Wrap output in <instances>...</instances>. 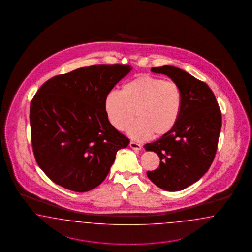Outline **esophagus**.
Returning a JSON list of instances; mask_svg holds the SVG:
<instances>
[{
  "label": "esophagus",
  "mask_w": 252,
  "mask_h": 252,
  "mask_svg": "<svg viewBox=\"0 0 252 252\" xmlns=\"http://www.w3.org/2000/svg\"><path fill=\"white\" fill-rule=\"evenodd\" d=\"M129 146L130 148H131V149H133V150H137V151L141 150V145H140V144H138V143H136V142L131 141L129 143Z\"/></svg>",
  "instance_id": "1"
}]
</instances>
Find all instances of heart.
I'll return each mask as SVG.
<instances>
[{
	"label": "heart",
	"instance_id": "1",
	"mask_svg": "<svg viewBox=\"0 0 252 252\" xmlns=\"http://www.w3.org/2000/svg\"><path fill=\"white\" fill-rule=\"evenodd\" d=\"M181 108L179 87L149 75L131 79L123 85L121 92L112 91L104 99L108 121L115 129L123 131L136 115L137 121L127 129V135L136 140L168 134L176 126Z\"/></svg>",
	"mask_w": 252,
	"mask_h": 252
}]
</instances>
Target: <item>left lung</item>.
<instances>
[{
	"label": "left lung",
	"mask_w": 252,
	"mask_h": 252,
	"mask_svg": "<svg viewBox=\"0 0 252 252\" xmlns=\"http://www.w3.org/2000/svg\"><path fill=\"white\" fill-rule=\"evenodd\" d=\"M169 76L182 93V108L174 128L144 145L160 157V167L148 171L153 183L166 191L183 190L197 182L211 167L221 132V115L209 86L182 69L153 67Z\"/></svg>",
	"instance_id": "1"
}]
</instances>
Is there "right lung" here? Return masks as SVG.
I'll return each instance as SVG.
<instances>
[{
    "instance_id": "obj_1",
    "label": "right lung",
    "mask_w": 252,
    "mask_h": 252,
    "mask_svg": "<svg viewBox=\"0 0 252 252\" xmlns=\"http://www.w3.org/2000/svg\"><path fill=\"white\" fill-rule=\"evenodd\" d=\"M132 67L99 64L54 76L31 104V141L40 169L69 190L87 192L106 178L129 139L108 121L107 94Z\"/></svg>"
}]
</instances>
